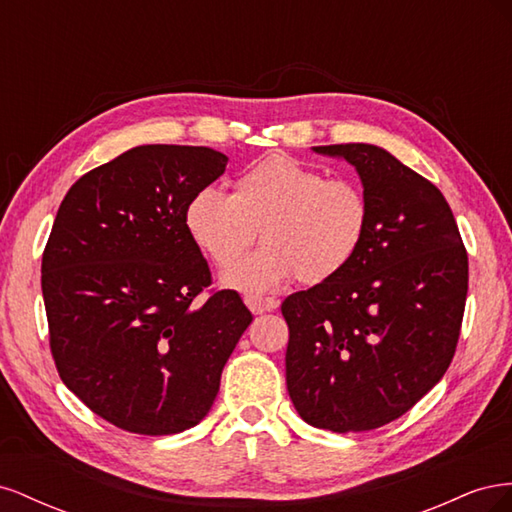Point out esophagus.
<instances>
[{
    "label": "esophagus",
    "instance_id": "esophagus-1",
    "mask_svg": "<svg viewBox=\"0 0 512 512\" xmlns=\"http://www.w3.org/2000/svg\"><path fill=\"white\" fill-rule=\"evenodd\" d=\"M245 305L250 307L252 314H265L273 312V309L280 305V301L273 297H245Z\"/></svg>",
    "mask_w": 512,
    "mask_h": 512
}]
</instances>
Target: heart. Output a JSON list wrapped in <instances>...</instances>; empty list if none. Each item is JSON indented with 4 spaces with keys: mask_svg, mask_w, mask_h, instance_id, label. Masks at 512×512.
Instances as JSON below:
<instances>
[{
    "mask_svg": "<svg viewBox=\"0 0 512 512\" xmlns=\"http://www.w3.org/2000/svg\"><path fill=\"white\" fill-rule=\"evenodd\" d=\"M371 218L361 183L324 177L322 170L273 153L237 177L235 190H196L183 211L188 235L226 269L253 244L257 228L268 245L224 275L243 292H267L297 280L316 286L342 273L365 241Z\"/></svg>",
    "mask_w": 512,
    "mask_h": 512,
    "instance_id": "b5f03b06",
    "label": "heart"
}]
</instances>
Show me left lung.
Instances as JSON below:
<instances>
[{
	"label": "left lung",
	"instance_id": "8db88e82",
	"mask_svg": "<svg viewBox=\"0 0 512 512\" xmlns=\"http://www.w3.org/2000/svg\"><path fill=\"white\" fill-rule=\"evenodd\" d=\"M314 151L356 168L371 218L342 273L284 299L286 384L305 423L369 431L406 414L451 365L468 252L442 192L389 151L365 143Z\"/></svg>",
	"mask_w": 512,
	"mask_h": 512
}]
</instances>
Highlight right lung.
<instances>
[{"mask_svg": "<svg viewBox=\"0 0 512 512\" xmlns=\"http://www.w3.org/2000/svg\"><path fill=\"white\" fill-rule=\"evenodd\" d=\"M209 147L141 145L89 170L61 200L42 254L59 378L115 427L170 436L198 425L252 314L188 235L190 196L226 170Z\"/></svg>", "mask_w": 512, "mask_h": 512, "instance_id": "right-lung-1", "label": "right lung"}]
</instances>
